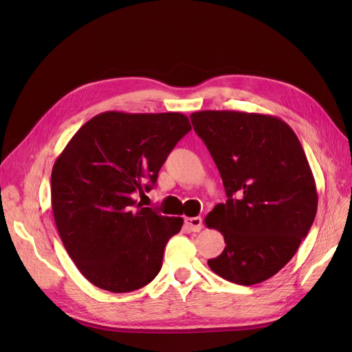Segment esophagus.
<instances>
[{
  "instance_id": "esophagus-1",
  "label": "esophagus",
  "mask_w": 352,
  "mask_h": 352,
  "mask_svg": "<svg viewBox=\"0 0 352 352\" xmlns=\"http://www.w3.org/2000/svg\"><path fill=\"white\" fill-rule=\"evenodd\" d=\"M185 228L190 232H199L202 229V219L201 217H186Z\"/></svg>"
}]
</instances>
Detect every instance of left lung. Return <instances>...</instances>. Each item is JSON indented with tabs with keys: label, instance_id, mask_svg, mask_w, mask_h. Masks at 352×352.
Returning <instances> with one entry per match:
<instances>
[{
	"label": "left lung",
	"instance_id": "1",
	"mask_svg": "<svg viewBox=\"0 0 352 352\" xmlns=\"http://www.w3.org/2000/svg\"><path fill=\"white\" fill-rule=\"evenodd\" d=\"M228 195L207 217L226 247L210 269L238 285L270 279L289 261L317 212L314 176L295 132L279 117L206 110L190 114Z\"/></svg>",
	"mask_w": 352,
	"mask_h": 352
}]
</instances>
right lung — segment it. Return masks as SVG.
I'll return each mask as SVG.
<instances>
[{
  "mask_svg": "<svg viewBox=\"0 0 352 352\" xmlns=\"http://www.w3.org/2000/svg\"><path fill=\"white\" fill-rule=\"evenodd\" d=\"M190 131L180 113L105 111L74 133L51 173V204L63 245L92 285L131 292L162 269L182 217L136 204L175 145Z\"/></svg>",
  "mask_w": 352,
  "mask_h": 352,
  "instance_id": "1",
  "label": "right lung"
}]
</instances>
